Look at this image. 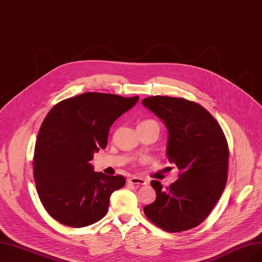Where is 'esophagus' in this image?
Wrapping results in <instances>:
<instances>
[{
    "label": "esophagus",
    "mask_w": 262,
    "mask_h": 262,
    "mask_svg": "<svg viewBox=\"0 0 262 262\" xmlns=\"http://www.w3.org/2000/svg\"><path fill=\"white\" fill-rule=\"evenodd\" d=\"M129 184L135 185V186H142L146 185V181L144 179H141V177H131V179L128 180Z\"/></svg>",
    "instance_id": "obj_1"
}]
</instances>
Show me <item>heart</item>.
I'll use <instances>...</instances> for the list:
<instances>
[{
    "label": "heart",
    "mask_w": 262,
    "mask_h": 262,
    "mask_svg": "<svg viewBox=\"0 0 262 262\" xmlns=\"http://www.w3.org/2000/svg\"><path fill=\"white\" fill-rule=\"evenodd\" d=\"M150 123H157V122L154 120H144L139 125H146V124H150Z\"/></svg>",
    "instance_id": "heart-1"
}]
</instances>
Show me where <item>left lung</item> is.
<instances>
[{"instance_id": "8db88e82", "label": "left lung", "mask_w": 262, "mask_h": 262, "mask_svg": "<svg viewBox=\"0 0 262 262\" xmlns=\"http://www.w3.org/2000/svg\"><path fill=\"white\" fill-rule=\"evenodd\" d=\"M142 103L165 123L166 156L181 171L179 180L166 188L151 181L157 198L144 207V213L164 231H186L205 221L225 189L226 137L217 120L195 102L156 96Z\"/></svg>"}]
</instances>
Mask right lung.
I'll list each match as a JSON object with an SVG mask.
<instances>
[{
  "mask_svg": "<svg viewBox=\"0 0 262 262\" xmlns=\"http://www.w3.org/2000/svg\"><path fill=\"white\" fill-rule=\"evenodd\" d=\"M139 97L86 92L59 102L47 114L36 139L33 174L41 204L62 225L81 228L105 216L122 175L93 171V154L107 145L112 124Z\"/></svg>",
  "mask_w": 262,
  "mask_h": 262,
  "instance_id": "right-lung-1",
  "label": "right lung"
}]
</instances>
